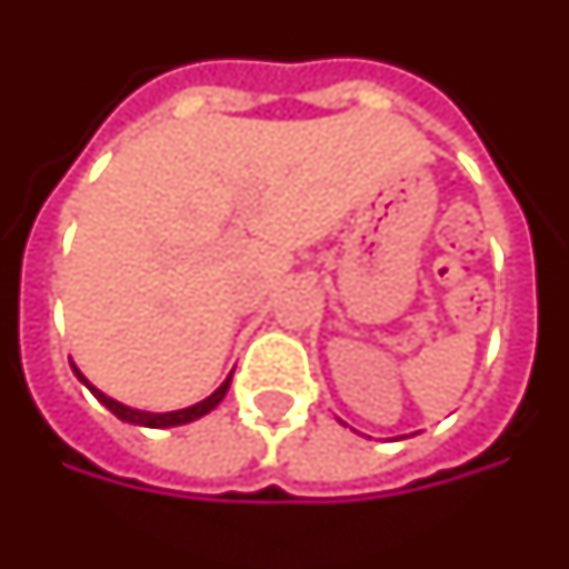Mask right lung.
I'll use <instances>...</instances> for the list:
<instances>
[{
  "label": "right lung",
  "mask_w": 569,
  "mask_h": 569,
  "mask_svg": "<svg viewBox=\"0 0 569 569\" xmlns=\"http://www.w3.org/2000/svg\"><path fill=\"white\" fill-rule=\"evenodd\" d=\"M73 372H77L79 379H82V372H79L77 367H73ZM86 381V379H82ZM89 385V381H86ZM91 388V385H89ZM228 388H230V379L218 388L216 395H209L206 400H200V403H193V407L188 409H174V412H138V409H129V407H122V403H117L113 397H107L101 395L98 388H91V395L98 397L101 403H104L117 419H126V422H132V425H147V428H172V425H184V422H193V419H200V416H206L209 409H216L221 400H224V395H228Z\"/></svg>",
  "instance_id": "1"
}]
</instances>
